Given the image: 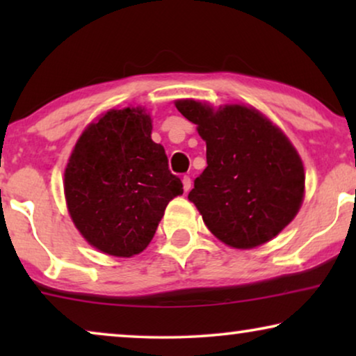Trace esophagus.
<instances>
[{"mask_svg":"<svg viewBox=\"0 0 356 356\" xmlns=\"http://www.w3.org/2000/svg\"><path fill=\"white\" fill-rule=\"evenodd\" d=\"M191 186H193V184H191V178H189V177H183V189H184V191H189V189H191Z\"/></svg>","mask_w":356,"mask_h":356,"instance_id":"1","label":"esophagus"}]
</instances>
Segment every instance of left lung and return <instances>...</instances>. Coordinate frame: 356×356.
<instances>
[{"label": "left lung", "mask_w": 356, "mask_h": 356, "mask_svg": "<svg viewBox=\"0 0 356 356\" xmlns=\"http://www.w3.org/2000/svg\"><path fill=\"white\" fill-rule=\"evenodd\" d=\"M175 105L206 140L207 167L194 179L188 199L209 230L236 250H251L279 235L305 196L303 162L289 138L250 106L213 110L196 100Z\"/></svg>", "instance_id": "obj_1"}]
</instances>
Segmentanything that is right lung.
<instances>
[{"instance_id": "right-lung-1", "label": "right lung", "mask_w": 356, "mask_h": 356, "mask_svg": "<svg viewBox=\"0 0 356 356\" xmlns=\"http://www.w3.org/2000/svg\"><path fill=\"white\" fill-rule=\"evenodd\" d=\"M144 108L110 110L87 126L65 170L67 211L87 243L105 254L144 251L165 207L183 194L152 138Z\"/></svg>"}]
</instances>
